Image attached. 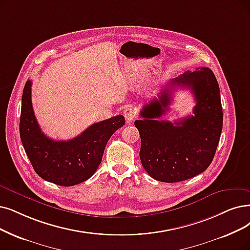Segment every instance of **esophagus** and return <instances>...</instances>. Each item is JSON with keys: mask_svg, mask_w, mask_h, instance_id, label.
Returning <instances> with one entry per match:
<instances>
[{"mask_svg": "<svg viewBox=\"0 0 250 250\" xmlns=\"http://www.w3.org/2000/svg\"><path fill=\"white\" fill-rule=\"evenodd\" d=\"M123 115H124V117H125V120L126 121L129 123V122H131L132 120L135 118V116H136V113H135V109L134 108H132V107H126L125 109H124V112H123Z\"/></svg>", "mask_w": 250, "mask_h": 250, "instance_id": "1", "label": "esophagus"}]
</instances>
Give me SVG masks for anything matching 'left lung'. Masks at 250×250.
Here are the masks:
<instances>
[{"mask_svg":"<svg viewBox=\"0 0 250 250\" xmlns=\"http://www.w3.org/2000/svg\"><path fill=\"white\" fill-rule=\"evenodd\" d=\"M176 87L192 91L194 115L171 124L157 120L168 109ZM158 98L141 111L135 127L141 135L139 157L145 170L156 181L177 183L202 173L212 162L223 129V108L216 78L210 68L171 79Z\"/></svg>","mask_w":250,"mask_h":250,"instance_id":"1","label":"left lung"}]
</instances>
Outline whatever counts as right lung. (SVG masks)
<instances>
[{"mask_svg":"<svg viewBox=\"0 0 250 250\" xmlns=\"http://www.w3.org/2000/svg\"><path fill=\"white\" fill-rule=\"evenodd\" d=\"M125 124L122 115L94 123L69 141H53L40 128L32 104V81L22 93L19 132L36 173L45 181L71 187L90 178L102 162L108 139Z\"/></svg>","mask_w":250,"mask_h":250,"instance_id":"obj_1","label":"right lung"}]
</instances>
